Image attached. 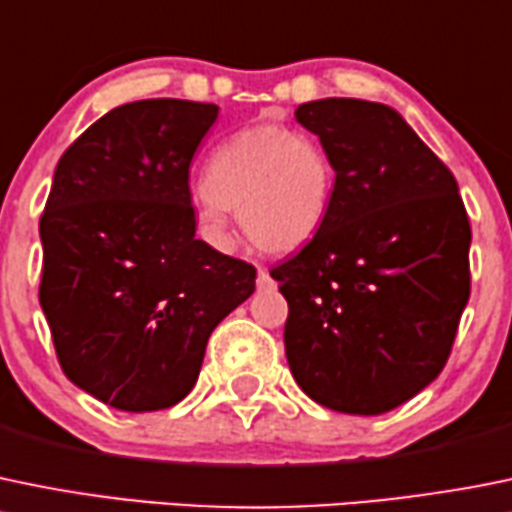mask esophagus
<instances>
[{
    "label": "esophagus",
    "mask_w": 512,
    "mask_h": 512,
    "mask_svg": "<svg viewBox=\"0 0 512 512\" xmlns=\"http://www.w3.org/2000/svg\"><path fill=\"white\" fill-rule=\"evenodd\" d=\"M272 287H275V280H272L265 267H260L257 270V290H272Z\"/></svg>",
    "instance_id": "1"
}]
</instances>
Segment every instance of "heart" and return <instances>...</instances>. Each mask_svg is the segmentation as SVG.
I'll return each mask as SVG.
<instances>
[{
	"label": "heart",
	"mask_w": 512,
	"mask_h": 512,
	"mask_svg": "<svg viewBox=\"0 0 512 512\" xmlns=\"http://www.w3.org/2000/svg\"><path fill=\"white\" fill-rule=\"evenodd\" d=\"M335 172L325 147L280 124H252L227 137L205 170L197 222L212 245H230V210L265 252H292L312 240L332 202Z\"/></svg>",
	"instance_id": "heart-1"
}]
</instances>
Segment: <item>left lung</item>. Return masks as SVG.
<instances>
[{
  "label": "left lung",
  "instance_id": "8db88e82",
  "mask_svg": "<svg viewBox=\"0 0 512 512\" xmlns=\"http://www.w3.org/2000/svg\"><path fill=\"white\" fill-rule=\"evenodd\" d=\"M335 170L320 232L270 275L285 352L307 398L382 415L440 375L470 297V222L453 172L393 107L300 104Z\"/></svg>",
  "mask_w": 512,
  "mask_h": 512
}]
</instances>
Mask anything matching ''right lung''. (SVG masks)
<instances>
[{"instance_id":"obj_1","label":"right lung","mask_w":512,"mask_h":512,"mask_svg":"<svg viewBox=\"0 0 512 512\" xmlns=\"http://www.w3.org/2000/svg\"><path fill=\"white\" fill-rule=\"evenodd\" d=\"M220 107L142 99L69 147L39 220V305L64 375L124 413L180 403L255 267L195 237L190 165Z\"/></svg>"}]
</instances>
